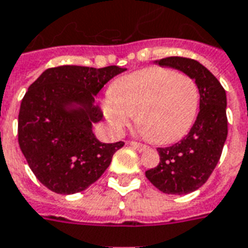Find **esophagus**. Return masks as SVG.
I'll return each instance as SVG.
<instances>
[{"label":"esophagus","mask_w":248,"mask_h":248,"mask_svg":"<svg viewBox=\"0 0 248 248\" xmlns=\"http://www.w3.org/2000/svg\"><path fill=\"white\" fill-rule=\"evenodd\" d=\"M128 144L131 145L132 148H135L137 151H139V152H144V151H147L148 149V147L144 144H140V143H137V141H130Z\"/></svg>","instance_id":"esophagus-1"}]
</instances>
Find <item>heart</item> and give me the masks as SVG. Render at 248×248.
Masks as SVG:
<instances>
[{
    "label": "heart",
    "mask_w": 248,
    "mask_h": 248,
    "mask_svg": "<svg viewBox=\"0 0 248 248\" xmlns=\"http://www.w3.org/2000/svg\"><path fill=\"white\" fill-rule=\"evenodd\" d=\"M199 87L191 77L164 67L124 75L111 86L103 103L114 132L137 124L157 144H170L190 131L199 110Z\"/></svg>",
    "instance_id": "1"
}]
</instances>
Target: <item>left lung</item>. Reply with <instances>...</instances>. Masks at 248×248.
<instances>
[{
	"instance_id": "8db88e82",
	"label": "left lung",
	"mask_w": 248,
	"mask_h": 248,
	"mask_svg": "<svg viewBox=\"0 0 248 248\" xmlns=\"http://www.w3.org/2000/svg\"><path fill=\"white\" fill-rule=\"evenodd\" d=\"M191 77L199 87V113L191 130L178 143L157 148L160 162L145 171L156 188L171 195H186L207 182L216 168L228 137L226 92L207 67L185 57L155 61Z\"/></svg>"
}]
</instances>
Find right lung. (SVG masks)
<instances>
[{
  "instance_id": "add662e5",
  "label": "right lung",
  "mask_w": 248,
  "mask_h": 248,
  "mask_svg": "<svg viewBox=\"0 0 248 248\" xmlns=\"http://www.w3.org/2000/svg\"><path fill=\"white\" fill-rule=\"evenodd\" d=\"M120 66L63 65L45 70L24 94L18 117L19 147L45 187L70 195L103 175L124 141L103 143L93 134L103 120L96 96Z\"/></svg>"
}]
</instances>
